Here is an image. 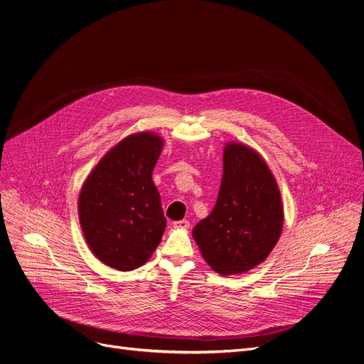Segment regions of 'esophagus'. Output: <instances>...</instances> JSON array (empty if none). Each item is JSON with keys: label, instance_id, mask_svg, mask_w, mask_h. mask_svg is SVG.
<instances>
[{"label": "esophagus", "instance_id": "esophagus-1", "mask_svg": "<svg viewBox=\"0 0 364 364\" xmlns=\"http://www.w3.org/2000/svg\"><path fill=\"white\" fill-rule=\"evenodd\" d=\"M173 226H174L176 229H187V228L190 226V222H188V220H186V219H183V220H177V222H174V223H173Z\"/></svg>", "mask_w": 364, "mask_h": 364}]
</instances>
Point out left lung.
<instances>
[{"label":"left lung","instance_id":"8db88e82","mask_svg":"<svg viewBox=\"0 0 364 364\" xmlns=\"http://www.w3.org/2000/svg\"><path fill=\"white\" fill-rule=\"evenodd\" d=\"M283 220L282 194L266 161L245 144H226L215 208L193 228L205 261L222 276L252 270L276 247Z\"/></svg>","mask_w":364,"mask_h":364}]
</instances>
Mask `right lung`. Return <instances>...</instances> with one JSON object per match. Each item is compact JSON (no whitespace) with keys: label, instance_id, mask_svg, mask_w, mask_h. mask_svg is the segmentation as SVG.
<instances>
[{"label":"right lung","instance_id":"1","mask_svg":"<svg viewBox=\"0 0 364 364\" xmlns=\"http://www.w3.org/2000/svg\"><path fill=\"white\" fill-rule=\"evenodd\" d=\"M164 146L154 132L116 144L91 170L78 197V218L91 252L119 272L152 257L167 225L152 171Z\"/></svg>","mask_w":364,"mask_h":364}]
</instances>
